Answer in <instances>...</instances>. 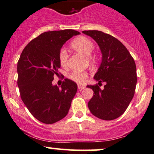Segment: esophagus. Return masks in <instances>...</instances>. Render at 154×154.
Listing matches in <instances>:
<instances>
[{
	"mask_svg": "<svg viewBox=\"0 0 154 154\" xmlns=\"http://www.w3.org/2000/svg\"><path fill=\"white\" fill-rule=\"evenodd\" d=\"M84 88H85V86H83V85H81V84L78 85V88H79V90H80V91H81V90L84 89Z\"/></svg>",
	"mask_w": 154,
	"mask_h": 154,
	"instance_id": "34e87169",
	"label": "esophagus"
}]
</instances>
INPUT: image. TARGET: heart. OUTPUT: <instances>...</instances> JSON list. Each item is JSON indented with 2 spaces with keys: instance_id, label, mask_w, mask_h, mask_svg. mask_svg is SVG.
<instances>
[{
  "instance_id": "1",
  "label": "heart",
  "mask_w": 154,
  "mask_h": 154,
  "mask_svg": "<svg viewBox=\"0 0 154 154\" xmlns=\"http://www.w3.org/2000/svg\"><path fill=\"white\" fill-rule=\"evenodd\" d=\"M70 47L73 49L75 51L84 55H90V57L94 60H97V56L95 54L90 55L94 49V43L89 38L86 37H79L75 38L70 43ZM59 62L62 66H66L68 64V52L65 49H61L59 52ZM87 73L84 71H73L69 75V79L70 80L79 83L83 84L86 81L87 78Z\"/></svg>"
}]
</instances>
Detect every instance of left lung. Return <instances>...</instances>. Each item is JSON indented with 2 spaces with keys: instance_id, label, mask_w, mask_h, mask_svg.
<instances>
[{
  "instance_id": "1",
  "label": "left lung",
  "mask_w": 154,
  "mask_h": 154,
  "mask_svg": "<svg viewBox=\"0 0 154 154\" xmlns=\"http://www.w3.org/2000/svg\"><path fill=\"white\" fill-rule=\"evenodd\" d=\"M82 32L93 38L100 48L102 63L94 79L99 85L106 83L103 90L97 84L87 86L94 94L88 106L99 119L115 120L125 112L134 96L137 84L134 59L124 45L110 34L97 30Z\"/></svg>"
}]
</instances>
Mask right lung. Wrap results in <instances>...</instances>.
<instances>
[{
  "label": "right lung",
  "instance_id": "add662e5",
  "mask_svg": "<svg viewBox=\"0 0 154 154\" xmlns=\"http://www.w3.org/2000/svg\"><path fill=\"white\" fill-rule=\"evenodd\" d=\"M80 32L73 29L41 34L25 47L17 64L18 86L23 104L37 120L52 124L66 116L77 84L66 79L61 88L52 84L58 75L59 52L66 41Z\"/></svg>",
  "mask_w": 154,
  "mask_h": 154
}]
</instances>
